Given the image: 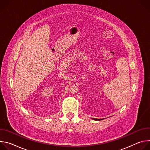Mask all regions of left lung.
Listing matches in <instances>:
<instances>
[{
  "mask_svg": "<svg viewBox=\"0 0 150 150\" xmlns=\"http://www.w3.org/2000/svg\"><path fill=\"white\" fill-rule=\"evenodd\" d=\"M92 119H93L94 120H102L101 119H95V118H92Z\"/></svg>",
  "mask_w": 150,
  "mask_h": 150,
  "instance_id": "1",
  "label": "left lung"
}]
</instances>
